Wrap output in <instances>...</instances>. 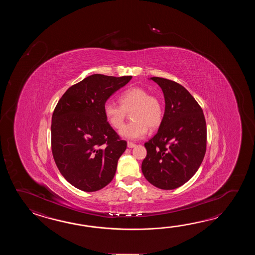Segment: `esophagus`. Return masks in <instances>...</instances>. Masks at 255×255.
<instances>
[{"label":"esophagus","instance_id":"1","mask_svg":"<svg viewBox=\"0 0 255 255\" xmlns=\"http://www.w3.org/2000/svg\"><path fill=\"white\" fill-rule=\"evenodd\" d=\"M135 144L134 143H132V142H128V147H129V148H132V147H135Z\"/></svg>","mask_w":255,"mask_h":255}]
</instances>
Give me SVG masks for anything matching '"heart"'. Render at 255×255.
I'll use <instances>...</instances> for the list:
<instances>
[{"instance_id": "heart-1", "label": "heart", "mask_w": 255, "mask_h": 255, "mask_svg": "<svg viewBox=\"0 0 255 255\" xmlns=\"http://www.w3.org/2000/svg\"><path fill=\"white\" fill-rule=\"evenodd\" d=\"M120 105L107 101L104 104V115L109 124L120 128L128 112L133 120L120 130V134L128 139H139L147 133L148 128L155 129L163 120V105L159 98L139 87H129L119 97Z\"/></svg>"}]
</instances>
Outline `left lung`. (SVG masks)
I'll return each instance as SVG.
<instances>
[{
  "label": "left lung",
  "instance_id": "8db88e82",
  "mask_svg": "<svg viewBox=\"0 0 255 255\" xmlns=\"http://www.w3.org/2000/svg\"><path fill=\"white\" fill-rule=\"evenodd\" d=\"M162 89L165 112L157 134L145 143L141 166L148 182L161 190L186 183L200 168L206 152L203 111L190 92L176 82L150 77Z\"/></svg>",
  "mask_w": 255,
  "mask_h": 255
}]
</instances>
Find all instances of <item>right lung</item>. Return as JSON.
Segmentation results:
<instances>
[{
	"label": "right lung",
	"mask_w": 255,
	"mask_h": 255,
	"mask_svg": "<svg viewBox=\"0 0 255 255\" xmlns=\"http://www.w3.org/2000/svg\"><path fill=\"white\" fill-rule=\"evenodd\" d=\"M132 76L95 74L69 87L54 109L51 144L61 174L79 190L103 189L127 148L104 115V104Z\"/></svg>",
	"instance_id": "add662e5"
}]
</instances>
